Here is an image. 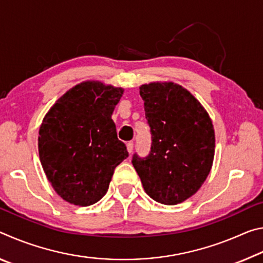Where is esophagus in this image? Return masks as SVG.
<instances>
[{"label": "esophagus", "instance_id": "obj_1", "mask_svg": "<svg viewBox=\"0 0 263 263\" xmlns=\"http://www.w3.org/2000/svg\"><path fill=\"white\" fill-rule=\"evenodd\" d=\"M126 147H127V152L131 154L133 152V147H135V144H133V141H128L126 144Z\"/></svg>", "mask_w": 263, "mask_h": 263}]
</instances>
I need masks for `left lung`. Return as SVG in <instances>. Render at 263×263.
Listing matches in <instances>:
<instances>
[{
  "mask_svg": "<svg viewBox=\"0 0 263 263\" xmlns=\"http://www.w3.org/2000/svg\"><path fill=\"white\" fill-rule=\"evenodd\" d=\"M151 128V151L132 164L151 198L175 205L196 194L210 173L215 131L201 103L181 86L153 82L140 88Z\"/></svg>",
  "mask_w": 263,
  "mask_h": 263,
  "instance_id": "1",
  "label": "left lung"
}]
</instances>
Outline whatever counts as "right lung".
<instances>
[{"label":"right lung","instance_id":"1","mask_svg":"<svg viewBox=\"0 0 263 263\" xmlns=\"http://www.w3.org/2000/svg\"><path fill=\"white\" fill-rule=\"evenodd\" d=\"M122 88L87 81L52 106L39 130L42 166L57 194L74 205L95 204L108 191L115 168L128 157L111 115Z\"/></svg>","mask_w":263,"mask_h":263}]
</instances>
